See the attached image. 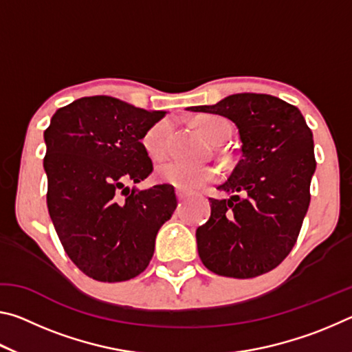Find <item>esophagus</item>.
<instances>
[{"mask_svg":"<svg viewBox=\"0 0 352 352\" xmlns=\"http://www.w3.org/2000/svg\"><path fill=\"white\" fill-rule=\"evenodd\" d=\"M177 199H178V201H183L184 199H186V194L183 192V190H180V189H177Z\"/></svg>","mask_w":352,"mask_h":352,"instance_id":"34e87169","label":"esophagus"}]
</instances>
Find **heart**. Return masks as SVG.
I'll return each instance as SVG.
<instances>
[{"label": "heart", "instance_id": "1", "mask_svg": "<svg viewBox=\"0 0 352 352\" xmlns=\"http://www.w3.org/2000/svg\"><path fill=\"white\" fill-rule=\"evenodd\" d=\"M197 127L208 140L214 144H220L231 135V126L225 118L217 115H204L197 121ZM172 133V124L163 119L153 124L142 136V146L147 155L153 160H162L169 147V138ZM157 178L160 182L172 184L184 192H197L206 184L216 180V170L211 166L189 164L183 162H169L157 169Z\"/></svg>", "mask_w": 352, "mask_h": 352}]
</instances>
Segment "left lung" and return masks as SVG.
I'll return each instance as SVG.
<instances>
[{
	"label": "left lung",
	"instance_id": "left-lung-1",
	"mask_svg": "<svg viewBox=\"0 0 352 352\" xmlns=\"http://www.w3.org/2000/svg\"><path fill=\"white\" fill-rule=\"evenodd\" d=\"M190 111L228 118L239 130L242 157L211 201V217L195 231L208 270L254 278L281 264L300 234L315 172L311 129L295 105L258 93L231 94Z\"/></svg>",
	"mask_w": 352,
	"mask_h": 352
}]
</instances>
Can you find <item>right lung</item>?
<instances>
[{"label":"right lung","mask_w":352,"mask_h":352,"mask_svg":"<svg viewBox=\"0 0 352 352\" xmlns=\"http://www.w3.org/2000/svg\"><path fill=\"white\" fill-rule=\"evenodd\" d=\"M110 96L77 99L45 130L46 201L63 250L96 281L147 269L155 237L177 208L174 186L130 189L152 174L142 136L164 118Z\"/></svg>","instance_id":"add662e5"}]
</instances>
